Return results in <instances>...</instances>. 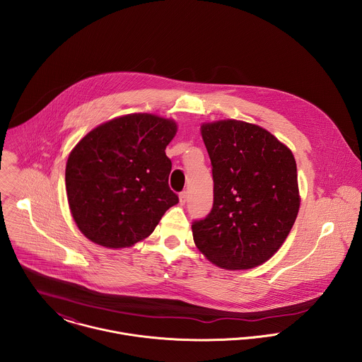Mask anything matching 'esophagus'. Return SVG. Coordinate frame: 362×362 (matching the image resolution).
<instances>
[{
    "label": "esophagus",
    "mask_w": 362,
    "mask_h": 362,
    "mask_svg": "<svg viewBox=\"0 0 362 362\" xmlns=\"http://www.w3.org/2000/svg\"><path fill=\"white\" fill-rule=\"evenodd\" d=\"M187 199H188V194H187L185 191L181 192V194H180V204H181V205H185Z\"/></svg>",
    "instance_id": "obj_1"
}]
</instances>
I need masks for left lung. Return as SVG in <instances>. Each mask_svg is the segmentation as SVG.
Segmentation results:
<instances>
[{
    "label": "left lung",
    "instance_id": "8db88e82",
    "mask_svg": "<svg viewBox=\"0 0 362 362\" xmlns=\"http://www.w3.org/2000/svg\"><path fill=\"white\" fill-rule=\"evenodd\" d=\"M201 131L214 187L210 213L192 223L194 241L218 267L252 269L277 252L297 218L296 158L254 124L223 119Z\"/></svg>",
    "mask_w": 362,
    "mask_h": 362
}]
</instances>
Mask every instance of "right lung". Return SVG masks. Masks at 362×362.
Segmentation results:
<instances>
[{
  "label": "right lung",
  "mask_w": 362,
  "mask_h": 362,
  "mask_svg": "<svg viewBox=\"0 0 362 362\" xmlns=\"http://www.w3.org/2000/svg\"><path fill=\"white\" fill-rule=\"evenodd\" d=\"M175 132L173 119L145 112L114 118L81 139L66 161L65 187L86 238L107 248L131 247L178 204L164 152Z\"/></svg>",
  "instance_id": "1"
}]
</instances>
